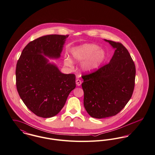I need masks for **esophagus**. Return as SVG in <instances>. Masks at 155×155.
<instances>
[{"mask_svg": "<svg viewBox=\"0 0 155 155\" xmlns=\"http://www.w3.org/2000/svg\"><path fill=\"white\" fill-rule=\"evenodd\" d=\"M76 84L78 86H80L81 84V81L80 80V79H77L76 80Z\"/></svg>", "mask_w": 155, "mask_h": 155, "instance_id": "1", "label": "esophagus"}]
</instances>
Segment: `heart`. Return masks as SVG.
I'll list each match as a JSON object with an SVG mask.
<instances>
[{
  "label": "heart",
  "mask_w": 155,
  "mask_h": 155,
  "mask_svg": "<svg viewBox=\"0 0 155 155\" xmlns=\"http://www.w3.org/2000/svg\"><path fill=\"white\" fill-rule=\"evenodd\" d=\"M72 55L74 60L83 61L87 58L83 65V68L88 71H93L97 68L105 59V52L103 49L93 44H85L78 48H75ZM66 65H69L71 62L69 59L65 61Z\"/></svg>",
  "instance_id": "1"
}]
</instances>
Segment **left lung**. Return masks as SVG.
Returning a JSON list of instances; mask_svg holds the SVG:
<instances>
[{
  "instance_id": "8db88e82",
  "label": "left lung",
  "mask_w": 155,
  "mask_h": 155,
  "mask_svg": "<svg viewBox=\"0 0 155 155\" xmlns=\"http://www.w3.org/2000/svg\"><path fill=\"white\" fill-rule=\"evenodd\" d=\"M104 40L115 49L110 62L81 76L84 107L98 119L118 114L131 99L135 86L136 66L128 50L120 42Z\"/></svg>"
}]
</instances>
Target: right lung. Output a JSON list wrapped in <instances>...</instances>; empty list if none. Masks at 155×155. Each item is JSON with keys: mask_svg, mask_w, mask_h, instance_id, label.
I'll list each match as a JSON object with an SVG mask.
<instances>
[{"mask_svg": "<svg viewBox=\"0 0 155 155\" xmlns=\"http://www.w3.org/2000/svg\"><path fill=\"white\" fill-rule=\"evenodd\" d=\"M69 35H51L30 41L23 49L16 67L18 93L25 106L35 115L51 118L64 106L75 85L74 74H64L48 63L49 58L60 57Z\"/></svg>", "mask_w": 155, "mask_h": 155, "instance_id": "add662e5", "label": "right lung"}]
</instances>
